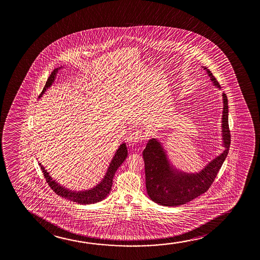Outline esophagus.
<instances>
[{
  "instance_id": "esophagus-1",
  "label": "esophagus",
  "mask_w": 260,
  "mask_h": 260,
  "mask_svg": "<svg viewBox=\"0 0 260 260\" xmlns=\"http://www.w3.org/2000/svg\"><path fill=\"white\" fill-rule=\"evenodd\" d=\"M143 138H144V136H143L142 132L137 131V132H134L128 136L127 141H128L129 146H134L136 144L141 142L144 139Z\"/></svg>"
}]
</instances>
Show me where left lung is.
Listing matches in <instances>:
<instances>
[{
  "label": "left lung",
  "mask_w": 260,
  "mask_h": 260,
  "mask_svg": "<svg viewBox=\"0 0 260 260\" xmlns=\"http://www.w3.org/2000/svg\"><path fill=\"white\" fill-rule=\"evenodd\" d=\"M211 82L220 88L217 79L210 69L203 67ZM222 137L224 150L220 155L211 160L198 173H186L171 165L164 147L156 139H150L143 151L145 161L146 186L152 201L164 206H179L194 199L208 191L217 177L222 164L228 156L231 143L228 125V96L223 93Z\"/></svg>",
  "instance_id": "obj_1"
}]
</instances>
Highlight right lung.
Listing matches in <instances>:
<instances>
[{
	"mask_svg": "<svg viewBox=\"0 0 260 260\" xmlns=\"http://www.w3.org/2000/svg\"><path fill=\"white\" fill-rule=\"evenodd\" d=\"M59 68L54 69L53 72L51 73L50 77L47 80L46 84L43 88V91L41 93L39 98L43 96V94L46 91L47 89H49L52 82L55 80L56 75ZM128 155V150L125 143H122L121 146H119L116 153L111 160L109 167L107 169V173L105 175L103 179L101 180L99 185H96L95 187L86 190V191H72L69 189L66 188L64 186L59 185L57 182L55 181L52 178L50 177L49 172H47L46 170L44 169L42 164H39L40 167L43 171L44 178H46L48 185H50V188L53 190L54 192L57 193V196L63 197L64 199L69 200L71 202L78 203L80 204H90V203H98L102 200L105 199L110 192L112 185H113V179L115 172L117 171L118 168L121 166V164L124 161L125 159Z\"/></svg>",
	"mask_w": 260,
	"mask_h": 260,
	"instance_id": "right-lung-1",
	"label": "right lung"
}]
</instances>
